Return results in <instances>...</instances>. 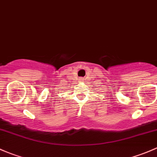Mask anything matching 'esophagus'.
Returning <instances> with one entry per match:
<instances>
[{
    "mask_svg": "<svg viewBox=\"0 0 157 157\" xmlns=\"http://www.w3.org/2000/svg\"><path fill=\"white\" fill-rule=\"evenodd\" d=\"M81 79H83V78H81Z\"/></svg>",
    "mask_w": 157,
    "mask_h": 157,
    "instance_id": "obj_1",
    "label": "esophagus"
}]
</instances>
